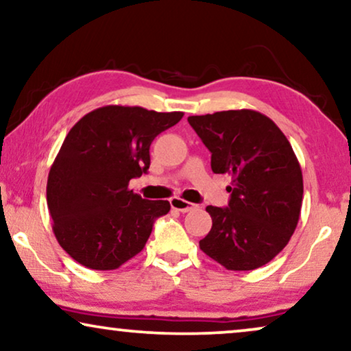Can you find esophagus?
Here are the masks:
<instances>
[{"label": "esophagus", "mask_w": 351, "mask_h": 351, "mask_svg": "<svg viewBox=\"0 0 351 351\" xmlns=\"http://www.w3.org/2000/svg\"><path fill=\"white\" fill-rule=\"evenodd\" d=\"M171 208L179 210V213H189V210L195 209L196 206L193 203H190V201H185L182 198H172L171 199Z\"/></svg>", "instance_id": "34e87169"}]
</instances>
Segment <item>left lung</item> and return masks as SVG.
<instances>
[{"mask_svg":"<svg viewBox=\"0 0 351 351\" xmlns=\"http://www.w3.org/2000/svg\"><path fill=\"white\" fill-rule=\"evenodd\" d=\"M215 174L232 176L227 208L208 206L213 228L199 241L227 270L247 271L278 256L300 217L304 179L281 129L254 110L189 117Z\"/></svg>","mask_w":351,"mask_h":351,"instance_id":"8db88e82","label":"left lung"}]
</instances>
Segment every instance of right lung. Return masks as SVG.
Masks as SVG:
<instances>
[{
    "instance_id": "add662e5",
    "label": "right lung",
    "mask_w": 351,
    "mask_h": 351,
    "mask_svg": "<svg viewBox=\"0 0 351 351\" xmlns=\"http://www.w3.org/2000/svg\"><path fill=\"white\" fill-rule=\"evenodd\" d=\"M182 112L107 105L84 114L66 134L47 177V208L57 241L93 270H117L145 247L169 201L128 189L147 174L150 145Z\"/></svg>"
}]
</instances>
